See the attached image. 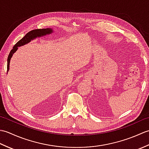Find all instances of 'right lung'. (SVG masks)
Wrapping results in <instances>:
<instances>
[{"mask_svg": "<svg viewBox=\"0 0 149 149\" xmlns=\"http://www.w3.org/2000/svg\"><path fill=\"white\" fill-rule=\"evenodd\" d=\"M53 33V30L50 28H47V29H34L29 31V33H27L24 37L19 40L18 42L15 44L14 47H13V49L11 50L10 53L8 56V65H7V70L8 71L9 69V63H10V60L13 54L17 51L18 47H20L22 45H24L25 44H27L30 42L31 40H34V38H36L37 37H42L43 36H46L47 34H50Z\"/></svg>", "mask_w": 149, "mask_h": 149, "instance_id": "obj_1", "label": "right lung"}]
</instances>
